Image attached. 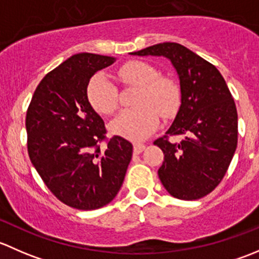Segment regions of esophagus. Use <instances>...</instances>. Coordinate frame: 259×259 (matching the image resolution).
<instances>
[{
  "label": "esophagus",
  "mask_w": 259,
  "mask_h": 259,
  "mask_svg": "<svg viewBox=\"0 0 259 259\" xmlns=\"http://www.w3.org/2000/svg\"><path fill=\"white\" fill-rule=\"evenodd\" d=\"M145 150V145L140 144V143H135L134 144V153L135 154H140L142 151Z\"/></svg>",
  "instance_id": "obj_1"
}]
</instances>
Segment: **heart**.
Instances as JSON below:
<instances>
[{"label": "heart", "instance_id": "1", "mask_svg": "<svg viewBox=\"0 0 259 259\" xmlns=\"http://www.w3.org/2000/svg\"><path fill=\"white\" fill-rule=\"evenodd\" d=\"M124 83L139 86L133 109L121 111L111 121L114 134L130 140H143L159 126L160 112L171 116L180 104V89L173 79L159 76V71L145 61H127L117 70ZM89 103L98 113L111 115L117 109V90L105 74H96L88 83Z\"/></svg>", "mask_w": 259, "mask_h": 259}]
</instances>
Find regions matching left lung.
<instances>
[{"instance_id": "1", "label": "left lung", "mask_w": 259, "mask_h": 259, "mask_svg": "<svg viewBox=\"0 0 259 259\" xmlns=\"http://www.w3.org/2000/svg\"><path fill=\"white\" fill-rule=\"evenodd\" d=\"M132 55L164 56L177 70L180 108L166 135L154 142L164 153L158 176L174 198H203L222 182L236 153L238 115L231 91L214 65L180 44H158ZM169 135L185 138L173 143Z\"/></svg>"}]
</instances>
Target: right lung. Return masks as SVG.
<instances>
[{"instance_id": "1", "label": "right lung", "mask_w": 259, "mask_h": 259, "mask_svg": "<svg viewBox=\"0 0 259 259\" xmlns=\"http://www.w3.org/2000/svg\"><path fill=\"white\" fill-rule=\"evenodd\" d=\"M114 62L111 56L74 55L41 80L26 114L31 163L57 199L80 210L109 204L132 160V143L117 135L101 150L105 125L86 94L94 74Z\"/></svg>"}]
</instances>
